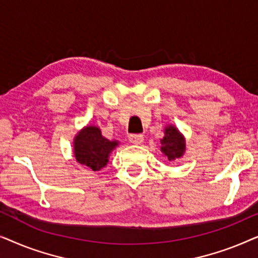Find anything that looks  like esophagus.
Listing matches in <instances>:
<instances>
[{"label": "esophagus", "instance_id": "esophagus-1", "mask_svg": "<svg viewBox=\"0 0 258 258\" xmlns=\"http://www.w3.org/2000/svg\"><path fill=\"white\" fill-rule=\"evenodd\" d=\"M128 140L133 144H140L143 142V135H129Z\"/></svg>", "mask_w": 258, "mask_h": 258}]
</instances>
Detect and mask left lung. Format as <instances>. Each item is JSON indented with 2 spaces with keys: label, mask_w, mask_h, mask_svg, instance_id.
<instances>
[{
  "label": "left lung",
  "mask_w": 258,
  "mask_h": 258,
  "mask_svg": "<svg viewBox=\"0 0 258 258\" xmlns=\"http://www.w3.org/2000/svg\"><path fill=\"white\" fill-rule=\"evenodd\" d=\"M161 151L169 162L181 158L185 153V137L174 124L164 126V136L161 139Z\"/></svg>",
  "instance_id": "1"
}]
</instances>
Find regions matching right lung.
Wrapping results in <instances>:
<instances>
[{"label":"right lung","mask_w":258,"mask_h":258,"mask_svg":"<svg viewBox=\"0 0 258 258\" xmlns=\"http://www.w3.org/2000/svg\"><path fill=\"white\" fill-rule=\"evenodd\" d=\"M119 146L117 140H108L100 126L86 125L74 137L73 153L76 162L93 171H100L108 164L112 150Z\"/></svg>","instance_id":"right-lung-1"}]
</instances>
